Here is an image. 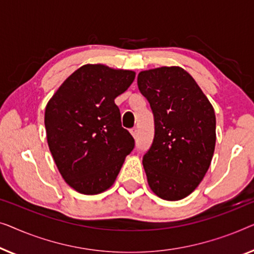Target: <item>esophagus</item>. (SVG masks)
Wrapping results in <instances>:
<instances>
[{"instance_id":"esophagus-1","label":"esophagus","mask_w":254,"mask_h":254,"mask_svg":"<svg viewBox=\"0 0 254 254\" xmlns=\"http://www.w3.org/2000/svg\"><path fill=\"white\" fill-rule=\"evenodd\" d=\"M130 132H131V134L133 135V138H137V135H138V130H137V128H135V127L131 128Z\"/></svg>"}]
</instances>
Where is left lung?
<instances>
[{
  "instance_id": "obj_1",
  "label": "left lung",
  "mask_w": 254,
  "mask_h": 254,
  "mask_svg": "<svg viewBox=\"0 0 254 254\" xmlns=\"http://www.w3.org/2000/svg\"><path fill=\"white\" fill-rule=\"evenodd\" d=\"M137 83L154 115V139L142 158L148 185L160 198L181 200L195 190L212 162L213 106L180 66L141 71Z\"/></svg>"
}]
</instances>
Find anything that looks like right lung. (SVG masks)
Returning <instances> with one entry per match:
<instances>
[{
  "label": "right lung",
  "mask_w": 254,
  "mask_h": 254,
  "mask_svg": "<svg viewBox=\"0 0 254 254\" xmlns=\"http://www.w3.org/2000/svg\"><path fill=\"white\" fill-rule=\"evenodd\" d=\"M134 77L130 70L86 64L67 77L47 103L49 149L64 181L79 193L98 194L112 187L134 147L115 103Z\"/></svg>",
  "instance_id": "1"
}]
</instances>
